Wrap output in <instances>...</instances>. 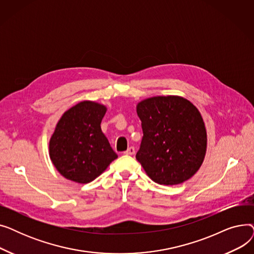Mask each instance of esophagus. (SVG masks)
<instances>
[{
    "mask_svg": "<svg viewBox=\"0 0 254 254\" xmlns=\"http://www.w3.org/2000/svg\"><path fill=\"white\" fill-rule=\"evenodd\" d=\"M135 148L132 147V146H130V147H128L127 148V151H125V154H127V155H134L135 154Z\"/></svg>",
    "mask_w": 254,
    "mask_h": 254,
    "instance_id": "34e87169",
    "label": "esophagus"
}]
</instances>
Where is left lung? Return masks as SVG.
<instances>
[{"mask_svg":"<svg viewBox=\"0 0 254 254\" xmlns=\"http://www.w3.org/2000/svg\"><path fill=\"white\" fill-rule=\"evenodd\" d=\"M143 139L136 154L151 180L180 184L201 168L207 150V131L196 107L179 96H157L137 104Z\"/></svg>","mask_w":254,"mask_h":254,"instance_id":"8db88e82","label":"left lung"}]
</instances>
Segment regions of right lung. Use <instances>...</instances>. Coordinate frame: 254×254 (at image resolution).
<instances>
[{"label":"right lung","mask_w":254,"mask_h":254,"mask_svg":"<svg viewBox=\"0 0 254 254\" xmlns=\"http://www.w3.org/2000/svg\"><path fill=\"white\" fill-rule=\"evenodd\" d=\"M106 111L103 104L82 101L60 118L49 140V156L65 179L89 183L117 158L101 129Z\"/></svg>","instance_id":"add662e5"}]
</instances>
